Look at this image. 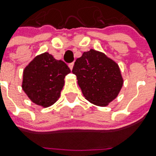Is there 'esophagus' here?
<instances>
[{"instance_id":"34e87169","label":"esophagus","mask_w":156,"mask_h":156,"mask_svg":"<svg viewBox=\"0 0 156 156\" xmlns=\"http://www.w3.org/2000/svg\"><path fill=\"white\" fill-rule=\"evenodd\" d=\"M69 68H70V69L72 70L73 69V67H74V62H72V63H69Z\"/></svg>"}]
</instances>
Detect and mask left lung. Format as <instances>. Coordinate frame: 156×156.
I'll return each instance as SVG.
<instances>
[{
  "instance_id": "1",
  "label": "left lung",
  "mask_w": 156,
  "mask_h": 156,
  "mask_svg": "<svg viewBox=\"0 0 156 156\" xmlns=\"http://www.w3.org/2000/svg\"><path fill=\"white\" fill-rule=\"evenodd\" d=\"M73 74L85 99L106 107L118 96L123 86L119 65L104 53L90 49L76 59Z\"/></svg>"
}]
</instances>
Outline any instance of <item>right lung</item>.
Segmentation results:
<instances>
[{
  "mask_svg": "<svg viewBox=\"0 0 156 156\" xmlns=\"http://www.w3.org/2000/svg\"><path fill=\"white\" fill-rule=\"evenodd\" d=\"M68 65L45 52L35 56L23 70L21 87L34 104L42 108L55 103L70 73Z\"/></svg>",
  "mask_w": 156,
  "mask_h": 156,
  "instance_id": "obj_1",
  "label": "right lung"
}]
</instances>
